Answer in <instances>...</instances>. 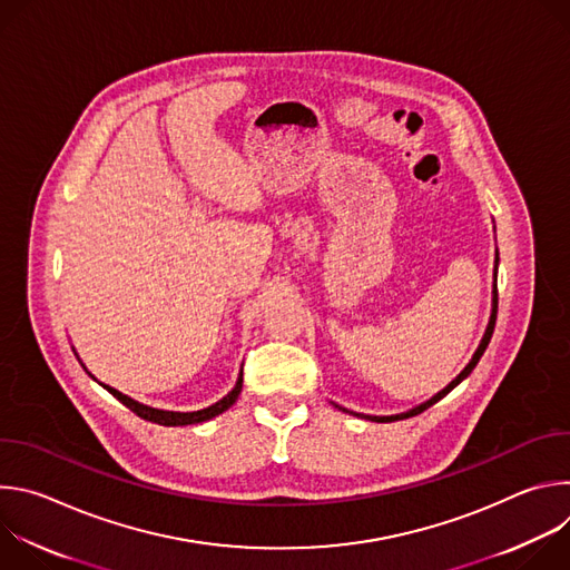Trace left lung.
Here are the masks:
<instances>
[{"instance_id": "left-lung-1", "label": "left lung", "mask_w": 570, "mask_h": 570, "mask_svg": "<svg viewBox=\"0 0 570 570\" xmlns=\"http://www.w3.org/2000/svg\"><path fill=\"white\" fill-rule=\"evenodd\" d=\"M497 313H499V291H497V284H494V308H492V317H490V324H487V332H484V336H482V343L478 345V350H475V354H473V358H471V363L442 390V392H438L433 399H429L426 403H422V405H417V409H413L411 413H403V415H392V417H372L374 422H394V420H409V417H413V415H420V413H424L426 409H431L433 403H438L442 396H446L460 381H464L471 372H473V367L478 365V361H480V356L484 354V350H487V345H490V341H492V334H494V327H497Z\"/></svg>"}]
</instances>
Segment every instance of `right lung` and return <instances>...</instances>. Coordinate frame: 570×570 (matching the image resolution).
Masks as SVG:
<instances>
[{"instance_id":"right-lung-1","label":"right lung","mask_w":570,"mask_h":570,"mask_svg":"<svg viewBox=\"0 0 570 570\" xmlns=\"http://www.w3.org/2000/svg\"><path fill=\"white\" fill-rule=\"evenodd\" d=\"M240 385H243V374H240V379L236 381V385H234V390L227 394V396H223L218 403H214V405H209V409H205V411H196V413H171V411H155V409H148V405H141V403H137V401H132L130 396H126V394H121L119 390H115V387H110V385H104L112 396H117L126 409H130L137 417H141V420H146V422H153V424H161V426H185V424H198V422H207V420H212V417H216V415H220L223 411H227L229 405L238 399V392H240Z\"/></svg>"}]
</instances>
